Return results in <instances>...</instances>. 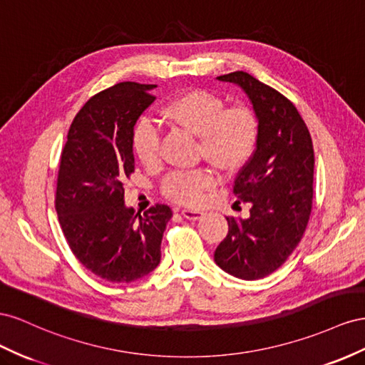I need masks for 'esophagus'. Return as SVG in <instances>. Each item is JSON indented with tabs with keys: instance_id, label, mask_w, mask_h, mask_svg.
Listing matches in <instances>:
<instances>
[{
	"instance_id": "1",
	"label": "esophagus",
	"mask_w": 365,
	"mask_h": 365,
	"mask_svg": "<svg viewBox=\"0 0 365 365\" xmlns=\"http://www.w3.org/2000/svg\"><path fill=\"white\" fill-rule=\"evenodd\" d=\"M182 215L188 220H199V218L203 217V211L199 210H182Z\"/></svg>"
}]
</instances>
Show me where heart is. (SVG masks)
Masks as SVG:
<instances>
[{"label": "heart", "mask_w": 365, "mask_h": 365, "mask_svg": "<svg viewBox=\"0 0 365 365\" xmlns=\"http://www.w3.org/2000/svg\"><path fill=\"white\" fill-rule=\"evenodd\" d=\"M162 118L197 136L195 153L223 173L235 171L251 159L258 136L259 122L254 108L245 103L226 106L223 98L211 91L194 88L183 91L165 103ZM131 148L147 166L160 160V131L148 118L136 122L131 131ZM214 175L210 170L173 173L163 183L170 199L185 205L202 200L211 188Z\"/></svg>", "instance_id": "b5f03b06"}]
</instances>
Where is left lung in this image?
Masks as SVG:
<instances>
[{"label":"left lung","instance_id":"left-lung-1","mask_svg":"<svg viewBox=\"0 0 365 365\" xmlns=\"http://www.w3.org/2000/svg\"><path fill=\"white\" fill-rule=\"evenodd\" d=\"M240 86L259 122L252 158L238 171L234 194L251 215L226 217L229 231L214 259L225 272L258 279L283 264L303 238L314 200V145L294 102L246 71L218 76Z\"/></svg>","mask_w":365,"mask_h":365}]
</instances>
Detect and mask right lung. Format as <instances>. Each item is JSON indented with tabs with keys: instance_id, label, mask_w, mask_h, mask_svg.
<instances>
[{
	"instance_id": "1",
	"label": "right lung",
	"mask_w": 365,
	"mask_h": 365,
	"mask_svg": "<svg viewBox=\"0 0 365 365\" xmlns=\"http://www.w3.org/2000/svg\"><path fill=\"white\" fill-rule=\"evenodd\" d=\"M153 84L120 82L91 96L73 119L61 153L55 207L71 252L95 275L131 283L158 267L171 220L168 205L142 215L123 205L134 173L131 131L154 102Z\"/></svg>"
}]
</instances>
